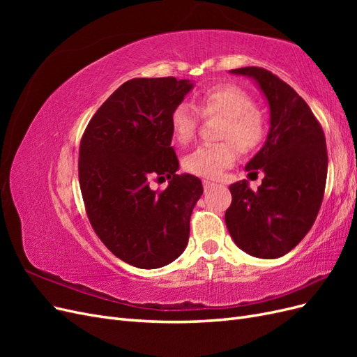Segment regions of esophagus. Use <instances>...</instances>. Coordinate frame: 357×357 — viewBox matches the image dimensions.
I'll use <instances>...</instances> for the list:
<instances>
[{"label": "esophagus", "instance_id": "34e87169", "mask_svg": "<svg viewBox=\"0 0 357 357\" xmlns=\"http://www.w3.org/2000/svg\"><path fill=\"white\" fill-rule=\"evenodd\" d=\"M214 185V183L213 181H210V180H202V186H204V189L205 190H207L208 188H211Z\"/></svg>", "mask_w": 357, "mask_h": 357}]
</instances>
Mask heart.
<instances>
[{"label": "heart", "mask_w": 357, "mask_h": 357, "mask_svg": "<svg viewBox=\"0 0 357 357\" xmlns=\"http://www.w3.org/2000/svg\"><path fill=\"white\" fill-rule=\"evenodd\" d=\"M197 109L204 117L222 116L218 137L223 142L197 147L183 159V168L193 176L219 177L236 156L235 147L248 153L264 142L266 122L244 91L232 84H218L197 96ZM172 137L178 144L190 143L197 132L198 113L189 102H180L169 116Z\"/></svg>", "instance_id": "b5f03b06"}]
</instances>
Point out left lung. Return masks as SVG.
I'll list each match as a JSON object with an SVG mask.
<instances>
[{"label": "left lung", "mask_w": 357, "mask_h": 357, "mask_svg": "<svg viewBox=\"0 0 357 357\" xmlns=\"http://www.w3.org/2000/svg\"><path fill=\"white\" fill-rule=\"evenodd\" d=\"M231 73L256 80L269 104L271 128L245 167L248 176L264 171L262 185L256 192L247 180L231 185L225 222L243 252L275 259L298 245L314 225L326 186V139L308 104L275 74L259 67Z\"/></svg>", "instance_id": "8db88e82"}]
</instances>
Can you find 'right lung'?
I'll return each instance as SVG.
<instances>
[{"label":"right lung","instance_id":"1","mask_svg":"<svg viewBox=\"0 0 357 357\" xmlns=\"http://www.w3.org/2000/svg\"><path fill=\"white\" fill-rule=\"evenodd\" d=\"M176 77L132 79L92 116L80 142L79 183L95 234L123 262L143 269L171 264L188 245L202 183L177 174L169 116L192 89ZM168 178L164 191L149 178Z\"/></svg>","mask_w":357,"mask_h":357}]
</instances>
